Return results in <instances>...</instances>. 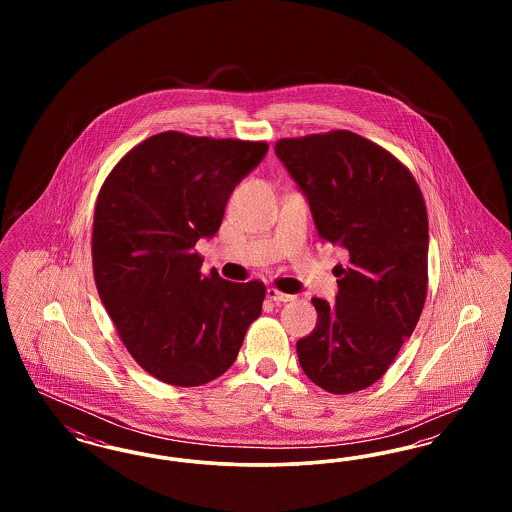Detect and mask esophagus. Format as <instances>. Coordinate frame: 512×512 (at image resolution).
Instances as JSON below:
<instances>
[{
	"mask_svg": "<svg viewBox=\"0 0 512 512\" xmlns=\"http://www.w3.org/2000/svg\"><path fill=\"white\" fill-rule=\"evenodd\" d=\"M267 297L270 301H274V303H288V301L295 299V295H292V293L280 292L276 288H268Z\"/></svg>",
	"mask_w": 512,
	"mask_h": 512,
	"instance_id": "esophagus-1",
	"label": "esophagus"
}]
</instances>
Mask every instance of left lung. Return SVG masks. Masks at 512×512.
Returning a JSON list of instances; mask_svg holds the SVG:
<instances>
[{"instance_id":"8db88e82","label":"left lung","mask_w":512,"mask_h":512,"mask_svg":"<svg viewBox=\"0 0 512 512\" xmlns=\"http://www.w3.org/2000/svg\"><path fill=\"white\" fill-rule=\"evenodd\" d=\"M276 155L307 195L318 236L340 245L336 303L313 297L303 372L345 395L378 382L411 338L428 292V213L411 171L349 130L284 138Z\"/></svg>"}]
</instances>
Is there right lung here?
Instances as JSON below:
<instances>
[{"label":"right lung","instance_id":"1","mask_svg":"<svg viewBox=\"0 0 512 512\" xmlns=\"http://www.w3.org/2000/svg\"><path fill=\"white\" fill-rule=\"evenodd\" d=\"M267 151V142L169 130L132 147L99 190V297L134 361L165 384L219 378L261 315L265 284L203 276L195 244L217 234L228 197Z\"/></svg>","mask_w":512,"mask_h":512}]
</instances>
